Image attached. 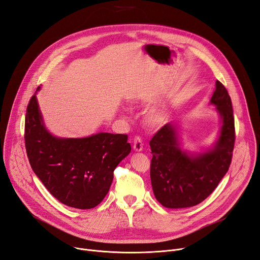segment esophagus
I'll use <instances>...</instances> for the list:
<instances>
[{"mask_svg":"<svg viewBox=\"0 0 260 260\" xmlns=\"http://www.w3.org/2000/svg\"><path fill=\"white\" fill-rule=\"evenodd\" d=\"M133 148H134V150L136 151V152L142 151V149H143V142H142V139H141L140 137L136 136V137L134 138V145H133Z\"/></svg>","mask_w":260,"mask_h":260,"instance_id":"34e87169","label":"esophagus"}]
</instances>
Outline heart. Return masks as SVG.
Listing matches in <instances>:
<instances>
[{
    "mask_svg": "<svg viewBox=\"0 0 260 260\" xmlns=\"http://www.w3.org/2000/svg\"><path fill=\"white\" fill-rule=\"evenodd\" d=\"M145 120H146V122H148L149 125L158 126L164 122L165 115H164V112H161L159 110H152L151 112H149L148 115H146Z\"/></svg>",
    "mask_w": 260,
    "mask_h": 260,
    "instance_id": "1",
    "label": "heart"
}]
</instances>
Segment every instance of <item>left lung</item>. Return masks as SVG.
I'll use <instances>...</instances> for the list:
<instances>
[{
  "label": "left lung",
  "instance_id": "8db88e82",
  "mask_svg": "<svg viewBox=\"0 0 260 260\" xmlns=\"http://www.w3.org/2000/svg\"><path fill=\"white\" fill-rule=\"evenodd\" d=\"M210 103L222 119L220 137L206 153L188 155L179 148L175 126L168 123L150 141L151 183L156 200L167 208L196 206L209 197L229 171L235 145L232 100L219 81Z\"/></svg>",
  "mask_w": 260,
  "mask_h": 260
}]
</instances>
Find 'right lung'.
Here are the masks:
<instances>
[{"instance_id":"right-lung-1","label":"right lung","mask_w":260,"mask_h":260,"mask_svg":"<svg viewBox=\"0 0 260 260\" xmlns=\"http://www.w3.org/2000/svg\"><path fill=\"white\" fill-rule=\"evenodd\" d=\"M24 140L30 167L44 187L62 204L78 209L93 208L104 200L116 167L132 150L127 135L122 134L52 136L43 125L35 94L26 108Z\"/></svg>"}]
</instances>
